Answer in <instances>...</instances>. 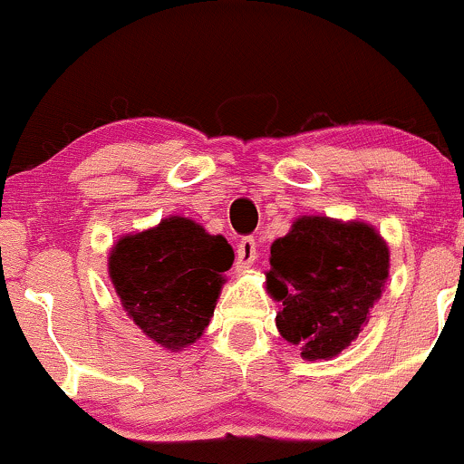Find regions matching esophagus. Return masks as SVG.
Listing matches in <instances>:
<instances>
[{
	"label": "esophagus",
	"instance_id": "1",
	"mask_svg": "<svg viewBox=\"0 0 464 464\" xmlns=\"http://www.w3.org/2000/svg\"><path fill=\"white\" fill-rule=\"evenodd\" d=\"M255 257H257V246H255V239L244 237L236 248V268L237 270L248 268V266H253Z\"/></svg>",
	"mask_w": 464,
	"mask_h": 464
}]
</instances>
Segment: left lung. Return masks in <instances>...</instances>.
<instances>
[{"instance_id": "8db88e82", "label": "left lung", "mask_w": 464, "mask_h": 464, "mask_svg": "<svg viewBox=\"0 0 464 464\" xmlns=\"http://www.w3.org/2000/svg\"><path fill=\"white\" fill-rule=\"evenodd\" d=\"M388 268V244L366 222L296 218L270 246L266 290L281 303L276 329L301 358H335L369 323Z\"/></svg>"}]
</instances>
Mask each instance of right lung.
Masks as SVG:
<instances>
[{
    "label": "right lung",
    "instance_id": "add662e5",
    "mask_svg": "<svg viewBox=\"0 0 464 464\" xmlns=\"http://www.w3.org/2000/svg\"><path fill=\"white\" fill-rule=\"evenodd\" d=\"M231 264L225 237L172 216L117 239L109 276L130 321L157 344L180 351L205 334Z\"/></svg>",
    "mask_w": 464,
    "mask_h": 464
}]
</instances>
